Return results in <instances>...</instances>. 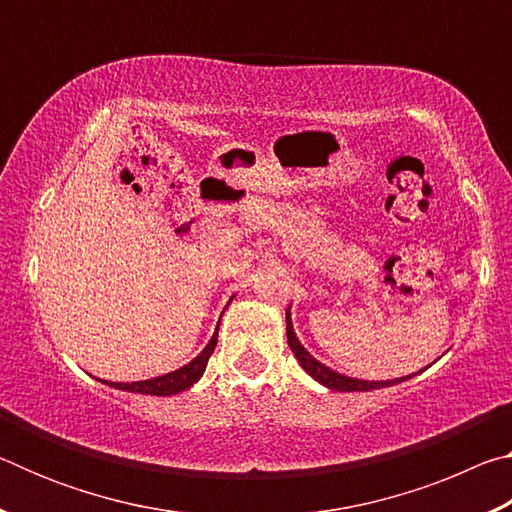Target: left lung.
Here are the masks:
<instances>
[{
  "instance_id": "1",
  "label": "left lung",
  "mask_w": 512,
  "mask_h": 512,
  "mask_svg": "<svg viewBox=\"0 0 512 512\" xmlns=\"http://www.w3.org/2000/svg\"><path fill=\"white\" fill-rule=\"evenodd\" d=\"M287 339H289V348L291 352L296 354V359L300 361V366L305 368L311 377L320 384L332 388V391H339V393H354V391H375V388H384V386H393V384H400L404 379H411L409 377H402V379H391V381H363V379H354V377H345L339 375V372H334L332 368L323 366V363L316 361L311 354L302 348L296 332H293V325H291V314L287 311Z\"/></svg>"
}]
</instances>
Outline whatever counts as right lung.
I'll return each instance as SVG.
<instances>
[{"mask_svg":"<svg viewBox=\"0 0 512 512\" xmlns=\"http://www.w3.org/2000/svg\"><path fill=\"white\" fill-rule=\"evenodd\" d=\"M216 334H219V329H216L212 341L205 345V350L198 354L194 361H189L187 366L169 372V375L153 377V379H146V381H131V384H119V381H103V384H108L112 388H121V391L144 393V395H176V393H183V391H187L189 386H194L205 372L207 361H210L212 352L216 348Z\"/></svg>","mask_w":512,"mask_h":512,"instance_id":"1","label":"right lung"}]
</instances>
